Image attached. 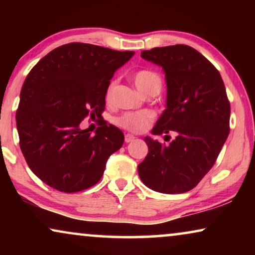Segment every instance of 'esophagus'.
I'll return each mask as SVG.
<instances>
[{
  "instance_id": "obj_1",
  "label": "esophagus",
  "mask_w": 255,
  "mask_h": 255,
  "mask_svg": "<svg viewBox=\"0 0 255 255\" xmlns=\"http://www.w3.org/2000/svg\"><path fill=\"white\" fill-rule=\"evenodd\" d=\"M134 135H132V134H130V133H128V134H125V138H124V140H125V142H131L132 140H134Z\"/></svg>"
}]
</instances>
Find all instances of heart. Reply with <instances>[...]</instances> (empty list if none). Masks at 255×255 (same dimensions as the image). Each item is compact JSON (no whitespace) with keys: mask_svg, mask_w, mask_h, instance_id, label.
Instances as JSON below:
<instances>
[{"mask_svg":"<svg viewBox=\"0 0 255 255\" xmlns=\"http://www.w3.org/2000/svg\"><path fill=\"white\" fill-rule=\"evenodd\" d=\"M133 81L137 88L142 94H148L154 89H161V78L158 73L151 69H141L133 75ZM116 81L113 80L107 87L106 100L110 101L113 99L115 88H116ZM154 118V115L151 111H137V113H127L117 120V124L120 127L127 128L132 132H141L147 128Z\"/></svg>","mask_w":255,"mask_h":255,"instance_id":"b5f03b06","label":"heart"}]
</instances>
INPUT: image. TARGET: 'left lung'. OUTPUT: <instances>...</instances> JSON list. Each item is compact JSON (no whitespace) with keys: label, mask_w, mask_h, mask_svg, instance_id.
Listing matches in <instances>:
<instances>
[{"label":"left lung","mask_w":255,"mask_h":255,"mask_svg":"<svg viewBox=\"0 0 255 255\" xmlns=\"http://www.w3.org/2000/svg\"><path fill=\"white\" fill-rule=\"evenodd\" d=\"M140 55L160 66L166 78V109L152 134L174 131L176 137L167 146L145 137L148 153L138 165L139 177L158 193H186L211 169L229 135L231 111L224 82L215 66L187 45Z\"/></svg>","instance_id":"left-lung-1"}]
</instances>
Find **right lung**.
<instances>
[{"label": "right lung", "instance_id": "1", "mask_svg": "<svg viewBox=\"0 0 255 255\" xmlns=\"http://www.w3.org/2000/svg\"><path fill=\"white\" fill-rule=\"evenodd\" d=\"M92 44L69 43L45 55L23 83L16 125L30 169L54 189L76 193L96 184L124 134L102 121L90 134L83 118H102L115 72L133 57Z\"/></svg>", "mask_w": 255, "mask_h": 255}]
</instances>
